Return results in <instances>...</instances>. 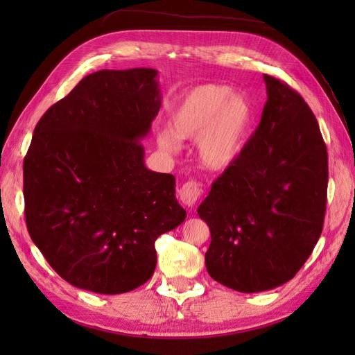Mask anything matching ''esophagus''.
<instances>
[{
    "mask_svg": "<svg viewBox=\"0 0 355 355\" xmlns=\"http://www.w3.org/2000/svg\"><path fill=\"white\" fill-rule=\"evenodd\" d=\"M201 187L198 182L196 180H189L187 182V184L182 187L179 189V198L180 201L185 204V206L188 207H194L197 201L200 200V196H201Z\"/></svg>",
    "mask_w": 355,
    "mask_h": 355,
    "instance_id": "esophagus-1",
    "label": "esophagus"
}]
</instances>
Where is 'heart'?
<instances>
[{
    "mask_svg": "<svg viewBox=\"0 0 355 355\" xmlns=\"http://www.w3.org/2000/svg\"><path fill=\"white\" fill-rule=\"evenodd\" d=\"M252 123L250 103L243 94L231 93L220 84L192 89L170 116V128L157 133V145L164 153H178L180 141H197L204 167L222 170L240 155Z\"/></svg>",
    "mask_w": 355,
    "mask_h": 355,
    "instance_id": "heart-1",
    "label": "heart"
}]
</instances>
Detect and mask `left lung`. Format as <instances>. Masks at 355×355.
Returning <instances> with one entry per match:
<instances>
[{
  "mask_svg": "<svg viewBox=\"0 0 355 355\" xmlns=\"http://www.w3.org/2000/svg\"><path fill=\"white\" fill-rule=\"evenodd\" d=\"M263 80L259 125L198 207L211 235L210 277L243 293L292 280L320 239L327 202V148L315 115L288 84Z\"/></svg>",
  "mask_w": 355,
  "mask_h": 355,
  "instance_id": "1",
  "label": "left lung"
}]
</instances>
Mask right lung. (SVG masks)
I'll use <instances>...</instances> for the list:
<instances>
[{
	"label": "right lung",
	"mask_w": 355,
	"mask_h": 355,
	"mask_svg": "<svg viewBox=\"0 0 355 355\" xmlns=\"http://www.w3.org/2000/svg\"><path fill=\"white\" fill-rule=\"evenodd\" d=\"M157 71L102 69L41 116L24 159L32 241L63 280L102 295L142 286L155 240L185 220L175 176L145 167L139 142L161 106Z\"/></svg>",
	"instance_id": "right-lung-1"
}]
</instances>
